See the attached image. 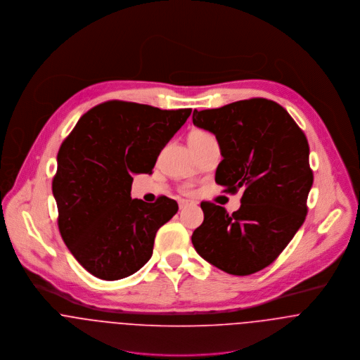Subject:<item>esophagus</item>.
I'll use <instances>...</instances> for the list:
<instances>
[{
  "mask_svg": "<svg viewBox=\"0 0 360 360\" xmlns=\"http://www.w3.org/2000/svg\"><path fill=\"white\" fill-rule=\"evenodd\" d=\"M193 202L192 201H186V200H181L179 201V208L181 210H184V208H186V207H189V205H192Z\"/></svg>",
  "mask_w": 360,
  "mask_h": 360,
  "instance_id": "obj_1",
  "label": "esophagus"
}]
</instances>
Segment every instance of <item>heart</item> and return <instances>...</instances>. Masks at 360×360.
Returning <instances> with one entry per match:
<instances>
[{
    "label": "heart",
    "instance_id": "heart-1",
    "mask_svg": "<svg viewBox=\"0 0 360 360\" xmlns=\"http://www.w3.org/2000/svg\"><path fill=\"white\" fill-rule=\"evenodd\" d=\"M208 135H210V134L205 132V131H202V129H195V131L191 132L189 136H208ZM182 192H184V193H191V188H189V186H184V188H182Z\"/></svg>",
    "mask_w": 360,
    "mask_h": 360
}]
</instances>
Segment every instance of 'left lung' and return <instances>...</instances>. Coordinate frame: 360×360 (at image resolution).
<instances>
[{
  "mask_svg": "<svg viewBox=\"0 0 360 360\" xmlns=\"http://www.w3.org/2000/svg\"><path fill=\"white\" fill-rule=\"evenodd\" d=\"M193 124L212 132L222 161L215 182L243 191L239 210L201 201L204 221L192 243L218 269L245 276L271 265L305 221L314 184L304 131L279 103L252 98L195 110Z\"/></svg>",
  "mask_w": 360,
  "mask_h": 360,
  "instance_id": "8db88e82",
  "label": "left lung"
}]
</instances>
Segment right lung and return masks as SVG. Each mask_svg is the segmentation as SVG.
Here are the masks:
<instances>
[{"label": "right lung", "mask_w": 360, "mask_h": 360, "mask_svg": "<svg viewBox=\"0 0 360 360\" xmlns=\"http://www.w3.org/2000/svg\"><path fill=\"white\" fill-rule=\"evenodd\" d=\"M191 113L108 101L82 115L62 142L52 179L58 226L95 278L122 279L150 259L156 233L178 202L131 199L132 174H152L161 149Z\"/></svg>", "instance_id": "add662e5"}]
</instances>
